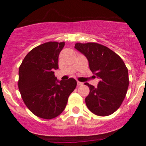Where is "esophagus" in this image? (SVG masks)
<instances>
[{"label":"esophagus","mask_w":146,"mask_h":146,"mask_svg":"<svg viewBox=\"0 0 146 146\" xmlns=\"http://www.w3.org/2000/svg\"><path fill=\"white\" fill-rule=\"evenodd\" d=\"M77 84H78V86H80V85H83V82H80V81H78L77 82Z\"/></svg>","instance_id":"obj_1"}]
</instances>
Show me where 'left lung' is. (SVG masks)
Listing matches in <instances>:
<instances>
[{"mask_svg": "<svg viewBox=\"0 0 146 146\" xmlns=\"http://www.w3.org/2000/svg\"><path fill=\"white\" fill-rule=\"evenodd\" d=\"M75 48L88 58L90 69L100 78L98 87L86 82L90 93L85 103L90 111L106 117L117 111L123 102L129 79L128 68L118 54L95 42L76 43Z\"/></svg>", "mask_w": 146, "mask_h": 146, "instance_id": "obj_1", "label": "left lung"}]
</instances>
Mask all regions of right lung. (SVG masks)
<instances>
[{
  "label": "right lung",
  "mask_w": 146,
  "mask_h": 146,
  "mask_svg": "<svg viewBox=\"0 0 146 146\" xmlns=\"http://www.w3.org/2000/svg\"><path fill=\"white\" fill-rule=\"evenodd\" d=\"M64 45V42H48L37 46L26 55L19 68L17 84L23 100L40 118L51 119L61 114L77 85L73 78L58 84L54 75Z\"/></svg>",
  "instance_id": "add662e5"
}]
</instances>
